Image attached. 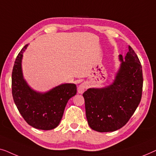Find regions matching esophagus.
<instances>
[{
  "mask_svg": "<svg viewBox=\"0 0 156 156\" xmlns=\"http://www.w3.org/2000/svg\"><path fill=\"white\" fill-rule=\"evenodd\" d=\"M87 85L86 83H82L81 84L79 85L78 87V93L83 94V93H84L85 90L87 88Z\"/></svg>",
  "mask_w": 156,
  "mask_h": 156,
  "instance_id": "obj_1",
  "label": "esophagus"
}]
</instances>
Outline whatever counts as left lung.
Here are the masks:
<instances>
[{
	"label": "left lung",
	"instance_id": "8db88e82",
	"mask_svg": "<svg viewBox=\"0 0 156 156\" xmlns=\"http://www.w3.org/2000/svg\"><path fill=\"white\" fill-rule=\"evenodd\" d=\"M115 79L110 85L87 89L83 94L90 127L99 132L121 129L139 106L143 87L142 67L136 54L129 46Z\"/></svg>",
	"mask_w": 156,
	"mask_h": 156
}]
</instances>
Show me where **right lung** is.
I'll return each instance as SVG.
<instances>
[{
	"label": "right lung",
	"mask_w": 156,
	"mask_h": 156,
	"mask_svg": "<svg viewBox=\"0 0 156 156\" xmlns=\"http://www.w3.org/2000/svg\"><path fill=\"white\" fill-rule=\"evenodd\" d=\"M26 44L15 59L12 73V93L17 109L28 124L35 129H55L62 119L66 105L76 94L74 83H63L41 93L28 85L23 76L22 60Z\"/></svg>",
	"instance_id": "obj_1"
}]
</instances>
